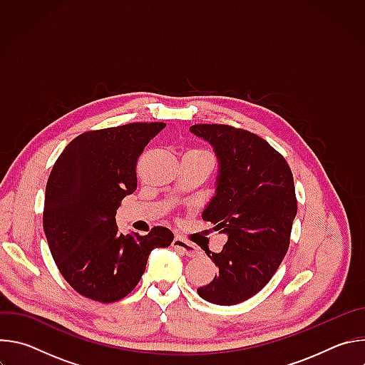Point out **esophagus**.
<instances>
[{
    "label": "esophagus",
    "mask_w": 365,
    "mask_h": 365,
    "mask_svg": "<svg viewBox=\"0 0 365 365\" xmlns=\"http://www.w3.org/2000/svg\"><path fill=\"white\" fill-rule=\"evenodd\" d=\"M172 247H173L176 251H179L180 254H185V255H187V257H196V255H197V247H195L193 244H190V242H187V241L179 238V237H176V238L173 240Z\"/></svg>",
    "instance_id": "esophagus-1"
}]
</instances>
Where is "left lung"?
I'll return each mask as SVG.
<instances>
[{
    "instance_id": "obj_1",
    "label": "left lung",
    "mask_w": 365,
    "mask_h": 365,
    "mask_svg": "<svg viewBox=\"0 0 365 365\" xmlns=\"http://www.w3.org/2000/svg\"><path fill=\"white\" fill-rule=\"evenodd\" d=\"M190 133L210 143L218 160L215 195L202 218L228 241L207 254L218 274L197 294L221 306L241 303L262 290L287 252L297 212L293 175L263 138L220 124H196Z\"/></svg>"
}]
</instances>
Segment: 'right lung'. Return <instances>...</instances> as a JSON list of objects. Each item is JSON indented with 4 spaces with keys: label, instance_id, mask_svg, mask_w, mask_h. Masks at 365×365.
<instances>
[{
    "label": "right lung",
    "instance_id": "1",
    "mask_svg": "<svg viewBox=\"0 0 365 365\" xmlns=\"http://www.w3.org/2000/svg\"><path fill=\"white\" fill-rule=\"evenodd\" d=\"M166 124L137 123L88 131L72 140L47 180L43 228L55 263L82 296L101 303L125 297L140 282L150 252L169 247L173 232L121 234V200L137 189L135 165Z\"/></svg>",
    "mask_w": 365,
    "mask_h": 365
}]
</instances>
